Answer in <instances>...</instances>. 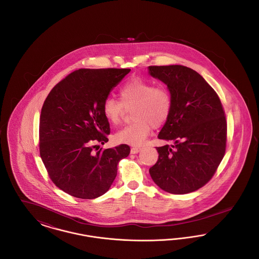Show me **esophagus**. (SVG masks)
Wrapping results in <instances>:
<instances>
[{"label": "esophagus", "instance_id": "1", "mask_svg": "<svg viewBox=\"0 0 259 259\" xmlns=\"http://www.w3.org/2000/svg\"><path fill=\"white\" fill-rule=\"evenodd\" d=\"M141 150H142V148H137V147H133V148H131V153H132V154H136V153L140 152Z\"/></svg>", "mask_w": 259, "mask_h": 259}]
</instances>
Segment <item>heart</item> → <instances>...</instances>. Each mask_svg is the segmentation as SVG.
Returning <instances> with one entry per match:
<instances>
[{"mask_svg": "<svg viewBox=\"0 0 259 259\" xmlns=\"http://www.w3.org/2000/svg\"><path fill=\"white\" fill-rule=\"evenodd\" d=\"M121 102L108 97L103 104V112L107 120L112 124L120 123L124 106L132 110L134 121L126 125L115 134L118 143L130 146H141L150 134L151 127L159 128L167 122L172 111L170 92L162 87L142 78H132L120 88Z\"/></svg>", "mask_w": 259, "mask_h": 259, "instance_id": "obj_1", "label": "heart"}]
</instances>
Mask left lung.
<instances>
[{
  "label": "left lung",
  "mask_w": 259,
  "mask_h": 259,
  "mask_svg": "<svg viewBox=\"0 0 259 259\" xmlns=\"http://www.w3.org/2000/svg\"><path fill=\"white\" fill-rule=\"evenodd\" d=\"M148 74L170 91L172 111L158 139L174 142L156 148L159 156L149 168L150 177L166 192H193L211 179L225 153L227 124L222 102L190 68L149 66Z\"/></svg>",
  "instance_id": "obj_1"
}]
</instances>
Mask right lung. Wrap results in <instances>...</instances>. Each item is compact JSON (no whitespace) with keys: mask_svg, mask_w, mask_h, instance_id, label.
Instances as JSON below:
<instances>
[{"mask_svg":"<svg viewBox=\"0 0 259 259\" xmlns=\"http://www.w3.org/2000/svg\"><path fill=\"white\" fill-rule=\"evenodd\" d=\"M130 69H79L52 88L41 108L39 154L53 184L76 198L94 199L112 185L127 145L109 141L103 104ZM98 151L95 153L94 148Z\"/></svg>","mask_w":259,"mask_h":259,"instance_id":"right-lung-1","label":"right lung"}]
</instances>
